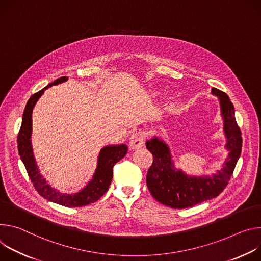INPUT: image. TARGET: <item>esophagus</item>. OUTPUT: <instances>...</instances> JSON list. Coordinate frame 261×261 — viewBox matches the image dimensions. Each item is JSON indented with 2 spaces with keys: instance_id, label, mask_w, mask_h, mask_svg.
Listing matches in <instances>:
<instances>
[{
  "instance_id": "1",
  "label": "esophagus",
  "mask_w": 261,
  "mask_h": 261,
  "mask_svg": "<svg viewBox=\"0 0 261 261\" xmlns=\"http://www.w3.org/2000/svg\"><path fill=\"white\" fill-rule=\"evenodd\" d=\"M146 134L144 132H136L130 136L129 139V148L132 150H136L139 148H142L145 143Z\"/></svg>"
}]
</instances>
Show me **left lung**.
<instances>
[{
  "label": "left lung",
  "instance_id": "obj_1",
  "mask_svg": "<svg viewBox=\"0 0 261 261\" xmlns=\"http://www.w3.org/2000/svg\"><path fill=\"white\" fill-rule=\"evenodd\" d=\"M212 93L219 99L226 138L225 149L228 151L221 170L213 175H189L175 167L170 147L163 139L154 136L146 141V148L153 155L146 184L153 198L166 206L181 210L216 198L226 188L240 159L243 141L233 103L226 93L217 88H213Z\"/></svg>",
  "mask_w": 261,
  "mask_h": 261
}]
</instances>
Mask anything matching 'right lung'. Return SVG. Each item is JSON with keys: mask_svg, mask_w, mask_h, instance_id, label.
I'll return each instance as SVG.
<instances>
[{"mask_svg": "<svg viewBox=\"0 0 261 261\" xmlns=\"http://www.w3.org/2000/svg\"><path fill=\"white\" fill-rule=\"evenodd\" d=\"M67 80V76L57 79L54 83L48 84L43 89L33 94L28 100L22 115L21 127L17 137V147L20 160L27 169L28 175L40 196L47 201H51L54 203L66 207H79L93 203L108 191L113 178V167L125 156L127 146L125 144H119V145H107L102 147L97 156V165L92 178L76 193H61L48 185L45 178L41 175L33 152L31 140L32 113L36 102L47 88L66 82Z\"/></svg>", "mask_w": 261, "mask_h": 261, "instance_id": "1", "label": "right lung"}]
</instances>
